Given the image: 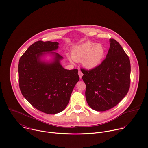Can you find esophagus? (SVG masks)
Returning <instances> with one entry per match:
<instances>
[{"label":"esophagus","mask_w":148,"mask_h":148,"mask_svg":"<svg viewBox=\"0 0 148 148\" xmlns=\"http://www.w3.org/2000/svg\"><path fill=\"white\" fill-rule=\"evenodd\" d=\"M78 75H79V78H82V75H83V74L82 73V72L81 71H78Z\"/></svg>","instance_id":"1"}]
</instances>
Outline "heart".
<instances>
[{
    "instance_id": "obj_1",
    "label": "heart",
    "mask_w": 148,
    "mask_h": 148,
    "mask_svg": "<svg viewBox=\"0 0 148 148\" xmlns=\"http://www.w3.org/2000/svg\"><path fill=\"white\" fill-rule=\"evenodd\" d=\"M104 54L105 50L101 45H95L88 41L74 47L71 51V57L75 61H82L86 67L93 69L100 64Z\"/></svg>"
}]
</instances>
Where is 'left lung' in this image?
Returning a JSON list of instances; mask_svg holds the SVG:
<instances>
[{
	"label": "left lung",
	"mask_w": 148,
	"mask_h": 148,
	"mask_svg": "<svg viewBox=\"0 0 148 148\" xmlns=\"http://www.w3.org/2000/svg\"><path fill=\"white\" fill-rule=\"evenodd\" d=\"M105 58L98 66L81 69L86 83V98L89 106L97 111L108 110L127 94L131 82V64L128 56L114 38Z\"/></svg>",
	"instance_id": "8db88e82"
}]
</instances>
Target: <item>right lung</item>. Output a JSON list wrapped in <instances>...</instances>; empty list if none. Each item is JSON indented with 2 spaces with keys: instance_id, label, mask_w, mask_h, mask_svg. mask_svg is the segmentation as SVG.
I'll return each mask as SVG.
<instances>
[{
  "instance_id": "add662e5",
  "label": "right lung",
  "mask_w": 148,
  "mask_h": 148,
  "mask_svg": "<svg viewBox=\"0 0 148 148\" xmlns=\"http://www.w3.org/2000/svg\"><path fill=\"white\" fill-rule=\"evenodd\" d=\"M58 47L57 42L37 41L21 56L18 62L20 90L27 101L40 111L56 114L64 110L79 81L78 70H66L60 64L62 57L56 53L51 63L41 61L45 52Z\"/></svg>"
}]
</instances>
